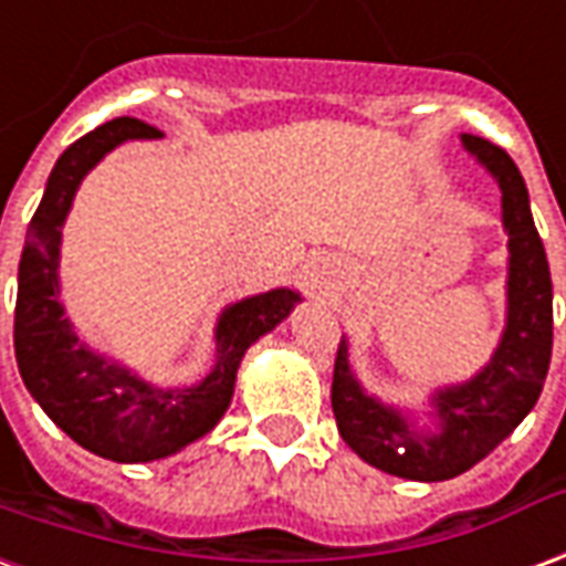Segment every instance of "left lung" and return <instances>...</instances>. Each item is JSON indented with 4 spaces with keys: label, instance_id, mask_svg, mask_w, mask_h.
<instances>
[{
    "label": "left lung",
    "instance_id": "obj_1",
    "mask_svg": "<svg viewBox=\"0 0 566 566\" xmlns=\"http://www.w3.org/2000/svg\"><path fill=\"white\" fill-rule=\"evenodd\" d=\"M464 149L497 179L510 242L506 326L483 371L432 396L438 429L417 432L401 411L359 387L342 338L333 371V413L354 453L378 471L405 480H453L495 450L528 417L543 392L552 359V275L531 219L528 188L513 158L485 137L462 134Z\"/></svg>",
    "mask_w": 566,
    "mask_h": 566
}]
</instances>
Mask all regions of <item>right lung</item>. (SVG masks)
<instances>
[{
	"mask_svg": "<svg viewBox=\"0 0 566 566\" xmlns=\"http://www.w3.org/2000/svg\"><path fill=\"white\" fill-rule=\"evenodd\" d=\"M140 137H161V132L119 116L60 155L29 221L14 308L17 368L32 399L83 450L128 464L165 459L203 438L228 411L242 354L300 303L296 291L279 287L228 305L216 326V366L186 389L153 387L83 345L60 303L62 224L92 167L119 144Z\"/></svg>",
	"mask_w": 566,
	"mask_h": 566,
	"instance_id": "obj_1",
	"label": "right lung"
}]
</instances>
